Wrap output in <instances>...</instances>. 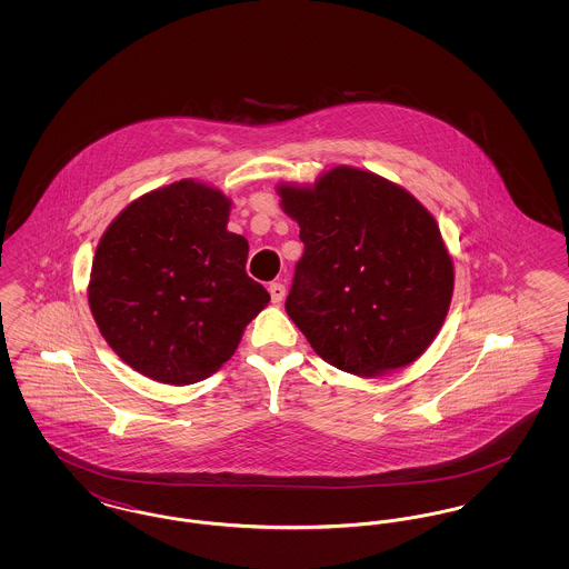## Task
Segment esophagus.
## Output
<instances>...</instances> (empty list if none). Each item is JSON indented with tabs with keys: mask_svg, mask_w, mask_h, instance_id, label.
<instances>
[{
	"mask_svg": "<svg viewBox=\"0 0 569 569\" xmlns=\"http://www.w3.org/2000/svg\"><path fill=\"white\" fill-rule=\"evenodd\" d=\"M269 292H271V300L274 305H281V300L286 298V286L281 281H274L269 286Z\"/></svg>",
	"mask_w": 569,
	"mask_h": 569,
	"instance_id": "34e87169",
	"label": "esophagus"
}]
</instances>
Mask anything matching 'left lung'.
I'll return each instance as SVG.
<instances>
[{
    "label": "left lung",
    "mask_w": 569,
    "mask_h": 569,
    "mask_svg": "<svg viewBox=\"0 0 569 569\" xmlns=\"http://www.w3.org/2000/svg\"><path fill=\"white\" fill-rule=\"evenodd\" d=\"M274 190L305 243L286 311L313 352L358 378L427 352L455 292V262L429 209L353 166Z\"/></svg>",
    "instance_id": "left-lung-1"
}]
</instances>
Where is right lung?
Segmentation results:
<instances>
[{
	"label": "right lung",
	"mask_w": 569,
	"mask_h": 569,
	"mask_svg": "<svg viewBox=\"0 0 569 569\" xmlns=\"http://www.w3.org/2000/svg\"><path fill=\"white\" fill-rule=\"evenodd\" d=\"M232 200L181 179L132 200L96 247L87 300L110 350L144 378L188 386L237 352L269 292L247 277Z\"/></svg>",
	"instance_id": "1"
}]
</instances>
